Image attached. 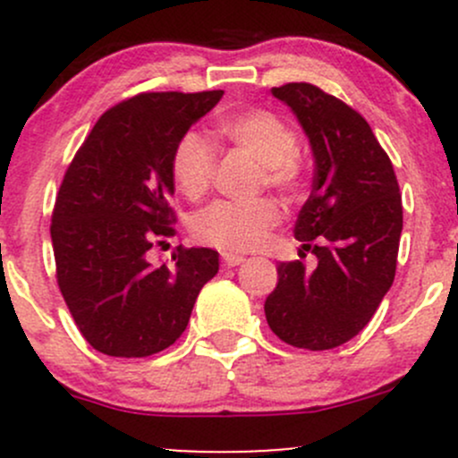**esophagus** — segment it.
I'll return each mask as SVG.
<instances>
[{"mask_svg": "<svg viewBox=\"0 0 458 458\" xmlns=\"http://www.w3.org/2000/svg\"><path fill=\"white\" fill-rule=\"evenodd\" d=\"M222 260L225 267H239L245 262L243 256H239V254H222Z\"/></svg>", "mask_w": 458, "mask_h": 458, "instance_id": "obj_1", "label": "esophagus"}]
</instances>
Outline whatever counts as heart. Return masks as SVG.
<instances>
[{
  "label": "heart",
  "instance_id": "heart-1",
  "mask_svg": "<svg viewBox=\"0 0 458 458\" xmlns=\"http://www.w3.org/2000/svg\"><path fill=\"white\" fill-rule=\"evenodd\" d=\"M217 131L236 148L247 152L262 167V181L277 191L293 196L301 185L297 138L293 129L276 114L265 109L230 114L219 120ZM215 174V150L199 131H187L172 155V176L178 191L189 199L202 198ZM280 208L273 199L250 204L213 202L191 217L193 239L225 254L251 251L267 241L280 224Z\"/></svg>",
  "mask_w": 458,
  "mask_h": 458
}]
</instances>
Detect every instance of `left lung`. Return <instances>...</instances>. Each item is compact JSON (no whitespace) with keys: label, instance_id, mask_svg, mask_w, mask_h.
<instances>
[{"label":"left lung","instance_id":"1","mask_svg":"<svg viewBox=\"0 0 458 458\" xmlns=\"http://www.w3.org/2000/svg\"><path fill=\"white\" fill-rule=\"evenodd\" d=\"M271 94L291 107L312 148V193L295 239L318 265L310 271L301 260L280 262L265 317L286 344L327 351L360 334L390 291L401 189L390 157L355 109L312 83H286Z\"/></svg>","mask_w":458,"mask_h":458}]
</instances>
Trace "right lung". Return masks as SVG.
Returning <instances> with one entry per match:
<instances>
[{"mask_svg": "<svg viewBox=\"0 0 458 458\" xmlns=\"http://www.w3.org/2000/svg\"><path fill=\"white\" fill-rule=\"evenodd\" d=\"M222 90L146 92L105 112L68 165L51 217L57 284L79 331L112 357H146L185 331L219 271L208 247H178L174 265L148 250L172 236V155Z\"/></svg>", "mask_w": 458, "mask_h": 458, "instance_id": "1", "label": "right lung"}]
</instances>
